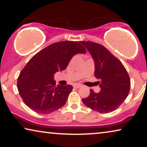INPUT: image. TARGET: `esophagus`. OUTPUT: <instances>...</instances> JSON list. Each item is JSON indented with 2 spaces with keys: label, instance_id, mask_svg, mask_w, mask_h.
Instances as JSON below:
<instances>
[{
  "label": "esophagus",
  "instance_id": "esophagus-1",
  "mask_svg": "<svg viewBox=\"0 0 147 147\" xmlns=\"http://www.w3.org/2000/svg\"><path fill=\"white\" fill-rule=\"evenodd\" d=\"M74 87L76 88H78L81 87V85H80V84H74Z\"/></svg>",
  "mask_w": 147,
  "mask_h": 147
}]
</instances>
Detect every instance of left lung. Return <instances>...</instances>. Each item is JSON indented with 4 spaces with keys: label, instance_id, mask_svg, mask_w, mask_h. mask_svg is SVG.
I'll use <instances>...</instances> for the list:
<instances>
[{
    "label": "left lung",
    "instance_id": "1",
    "mask_svg": "<svg viewBox=\"0 0 147 147\" xmlns=\"http://www.w3.org/2000/svg\"><path fill=\"white\" fill-rule=\"evenodd\" d=\"M80 43L91 55L94 63V76L98 78L100 92L90 90L89 96L82 98L84 105L100 113L117 109L129 94L131 81L123 64L102 45L90 41Z\"/></svg>",
    "mask_w": 147,
    "mask_h": 147
}]
</instances>
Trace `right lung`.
<instances>
[{"label":"right lung","mask_w":147,"mask_h":147,"mask_svg":"<svg viewBox=\"0 0 147 147\" xmlns=\"http://www.w3.org/2000/svg\"><path fill=\"white\" fill-rule=\"evenodd\" d=\"M79 42L53 43L36 53L20 72L17 88L24 104L31 110L49 114L65 105L73 87L70 84L55 86L54 74L65 70L74 55L86 53Z\"/></svg>","instance_id":"right-lung-1"}]
</instances>
